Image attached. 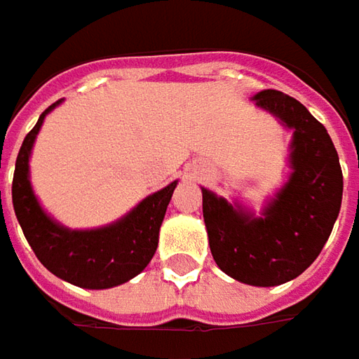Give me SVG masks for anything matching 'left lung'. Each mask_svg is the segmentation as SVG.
Wrapping results in <instances>:
<instances>
[{"mask_svg":"<svg viewBox=\"0 0 359 359\" xmlns=\"http://www.w3.org/2000/svg\"><path fill=\"white\" fill-rule=\"evenodd\" d=\"M253 102L293 133L287 182L259 215L203 187V217L219 269L247 285L273 287L318 259L339 215L344 177L330 134L302 102L277 90H261Z\"/></svg>","mask_w":359,"mask_h":359,"instance_id":"1","label":"left lung"}]
</instances>
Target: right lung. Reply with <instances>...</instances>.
<instances>
[{
    "instance_id": "add662e5",
    "label": "right lung",
    "mask_w": 359,
    "mask_h": 359,
    "mask_svg": "<svg viewBox=\"0 0 359 359\" xmlns=\"http://www.w3.org/2000/svg\"><path fill=\"white\" fill-rule=\"evenodd\" d=\"M62 100L41 112L38 124L24 138L11 184L13 210L41 265L55 277L84 289H110L130 281L150 263L158 247L164 212L179 180L142 198L110 225L68 229L39 205L29 180V158L43 118ZM1 205V193H0Z\"/></svg>"
}]
</instances>
